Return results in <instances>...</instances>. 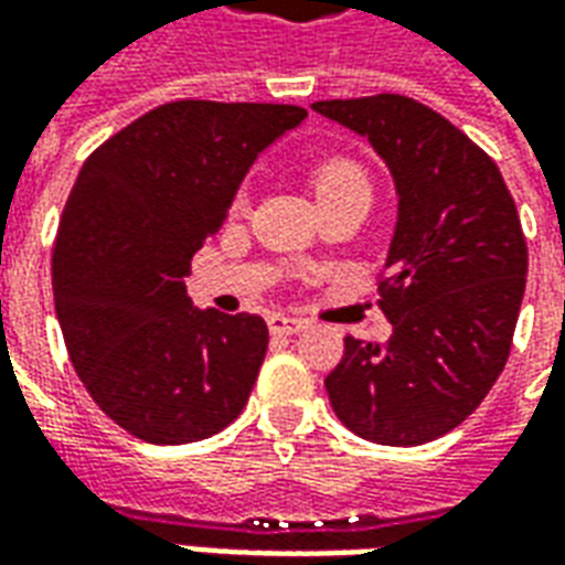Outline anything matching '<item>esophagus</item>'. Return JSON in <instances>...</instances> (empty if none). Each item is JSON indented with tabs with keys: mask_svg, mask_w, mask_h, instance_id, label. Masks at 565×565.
Here are the masks:
<instances>
[{
	"mask_svg": "<svg viewBox=\"0 0 565 565\" xmlns=\"http://www.w3.org/2000/svg\"><path fill=\"white\" fill-rule=\"evenodd\" d=\"M269 330L275 335H296V332L308 330V320L294 318V315H269Z\"/></svg>",
	"mask_w": 565,
	"mask_h": 565,
	"instance_id": "34e87169",
	"label": "esophagus"
}]
</instances>
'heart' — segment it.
<instances>
[{
  "mask_svg": "<svg viewBox=\"0 0 565 565\" xmlns=\"http://www.w3.org/2000/svg\"><path fill=\"white\" fill-rule=\"evenodd\" d=\"M311 186H315V196L327 199L332 193H342L348 186H369L366 184V174L363 169L351 160H342V157H332V160H323L315 166V172H311ZM242 202V196H238Z\"/></svg>",
  "mask_w": 565,
  "mask_h": 565,
  "instance_id": "b5f03b06",
  "label": "heart"
}]
</instances>
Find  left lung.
<instances>
[{
  "label": "left lung",
  "mask_w": 565,
  "mask_h": 565,
  "mask_svg": "<svg viewBox=\"0 0 565 565\" xmlns=\"http://www.w3.org/2000/svg\"><path fill=\"white\" fill-rule=\"evenodd\" d=\"M318 115L369 139L399 196L379 281L387 344L344 339L327 375L351 433L412 448L445 436L505 369L526 287V238L497 162L426 105L379 93L327 99Z\"/></svg>",
  "instance_id": "8db88e82"
}]
</instances>
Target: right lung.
<instances>
[{
	"instance_id": "1",
	"label": "right lung",
	"mask_w": 565,
	"mask_h": 565,
	"mask_svg": "<svg viewBox=\"0 0 565 565\" xmlns=\"http://www.w3.org/2000/svg\"><path fill=\"white\" fill-rule=\"evenodd\" d=\"M306 117L299 105L166 103L81 166L51 259L56 320L93 403L129 436L186 445L242 415L266 320L202 311L184 278L254 160Z\"/></svg>"
}]
</instances>
